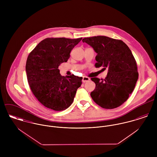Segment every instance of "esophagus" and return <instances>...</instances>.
<instances>
[{
    "label": "esophagus",
    "instance_id": "esophagus-1",
    "mask_svg": "<svg viewBox=\"0 0 157 157\" xmlns=\"http://www.w3.org/2000/svg\"><path fill=\"white\" fill-rule=\"evenodd\" d=\"M89 80H90V78L89 77H86V76L83 77L82 82H83V83H85V82H88V81H89Z\"/></svg>",
    "mask_w": 157,
    "mask_h": 157
}]
</instances>
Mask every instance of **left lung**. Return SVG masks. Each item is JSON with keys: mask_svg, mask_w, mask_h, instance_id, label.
<instances>
[{"mask_svg": "<svg viewBox=\"0 0 157 157\" xmlns=\"http://www.w3.org/2000/svg\"><path fill=\"white\" fill-rule=\"evenodd\" d=\"M83 43L93 48L97 54L95 67L108 69L105 79L91 78L95 88L90 93L93 100L105 109L121 106L133 92L138 78L134 57L121 40L98 36L84 38Z\"/></svg>", "mask_w": 157, "mask_h": 157, "instance_id": "8db88e82", "label": "left lung"}]
</instances>
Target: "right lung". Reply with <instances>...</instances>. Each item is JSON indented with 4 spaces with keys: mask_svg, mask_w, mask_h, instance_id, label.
Returning a JSON list of instances; mask_svg holds the SVG:
<instances>
[{
    "mask_svg": "<svg viewBox=\"0 0 157 157\" xmlns=\"http://www.w3.org/2000/svg\"><path fill=\"white\" fill-rule=\"evenodd\" d=\"M82 39L46 38L29 53L25 67L28 82L33 94L45 107L61 111L72 103L83 78L74 74L62 76L59 67L67 62L71 51Z\"/></svg>",
    "mask_w": 157,
    "mask_h": 157,
    "instance_id": "right-lung-1",
    "label": "right lung"
}]
</instances>
